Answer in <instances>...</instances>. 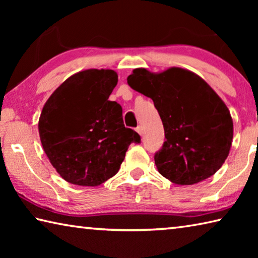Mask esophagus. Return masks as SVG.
<instances>
[{"mask_svg":"<svg viewBox=\"0 0 258 258\" xmlns=\"http://www.w3.org/2000/svg\"><path fill=\"white\" fill-rule=\"evenodd\" d=\"M135 130H137V132L140 134V135H142V132H143V130H142V126H138V127L137 128H135Z\"/></svg>","mask_w":258,"mask_h":258,"instance_id":"obj_1","label":"esophagus"}]
</instances>
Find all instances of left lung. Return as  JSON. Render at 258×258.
<instances>
[{
	"mask_svg": "<svg viewBox=\"0 0 258 258\" xmlns=\"http://www.w3.org/2000/svg\"><path fill=\"white\" fill-rule=\"evenodd\" d=\"M127 83L152 99L163 121L166 141L155 155L161 175L175 184L191 185L222 167L232 145V117L202 77L178 67L161 73L137 68Z\"/></svg>",
	"mask_w": 258,
	"mask_h": 258,
	"instance_id": "1",
	"label": "left lung"
}]
</instances>
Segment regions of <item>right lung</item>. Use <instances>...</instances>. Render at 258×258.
Returning a JSON list of instances; mask_svg holds the SVG:
<instances>
[{"label": "right lung", "instance_id": "add662e5", "mask_svg": "<svg viewBox=\"0 0 258 258\" xmlns=\"http://www.w3.org/2000/svg\"><path fill=\"white\" fill-rule=\"evenodd\" d=\"M111 69H86L67 78L47 99L38 120L50 163L72 184L97 186L119 171L128 146L141 141L124 126L123 109L109 95Z\"/></svg>", "mask_w": 258, "mask_h": 258}]
</instances>
